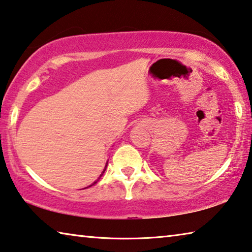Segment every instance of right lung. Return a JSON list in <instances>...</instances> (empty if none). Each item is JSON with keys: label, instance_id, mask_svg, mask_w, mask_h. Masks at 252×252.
<instances>
[{"label": "right lung", "instance_id": "right-lung-1", "mask_svg": "<svg viewBox=\"0 0 252 252\" xmlns=\"http://www.w3.org/2000/svg\"><path fill=\"white\" fill-rule=\"evenodd\" d=\"M105 167H106V165H105ZM104 171H105V169L103 170V172H102V174H103V173H104ZM102 174H101V176H102ZM94 183H95V182H94ZM90 187H91V186H90Z\"/></svg>", "mask_w": 252, "mask_h": 252}]
</instances>
